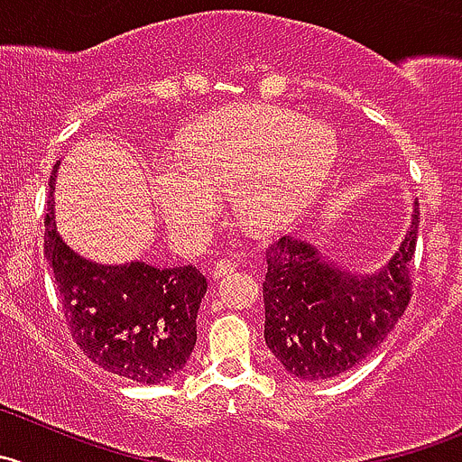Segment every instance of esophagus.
Returning <instances> with one entry per match:
<instances>
[{
	"instance_id": "1",
	"label": "esophagus",
	"mask_w": 462,
	"mask_h": 462,
	"mask_svg": "<svg viewBox=\"0 0 462 462\" xmlns=\"http://www.w3.org/2000/svg\"><path fill=\"white\" fill-rule=\"evenodd\" d=\"M236 270H238V263H236L234 258H222V261H219L217 265L213 267V276H215V279H219V276L234 274Z\"/></svg>"
}]
</instances>
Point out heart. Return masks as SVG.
Returning a JSON list of instances; mask_svg holds the SVG:
<instances>
[{"instance_id": "obj_1", "label": "heart", "mask_w": 462, "mask_h": 462, "mask_svg": "<svg viewBox=\"0 0 462 462\" xmlns=\"http://www.w3.org/2000/svg\"><path fill=\"white\" fill-rule=\"evenodd\" d=\"M337 161L328 126L270 104L219 108L186 131L174 161L149 174L156 208L183 240L204 238L231 195L245 224L292 222L322 192Z\"/></svg>"}]
</instances>
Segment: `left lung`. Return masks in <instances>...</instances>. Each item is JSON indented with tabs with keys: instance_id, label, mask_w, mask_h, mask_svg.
I'll list each match as a JSON object with an SVG mask.
<instances>
[{
	"instance_id": "left-lung-1",
	"label": "left lung",
	"mask_w": 462,
	"mask_h": 462,
	"mask_svg": "<svg viewBox=\"0 0 462 462\" xmlns=\"http://www.w3.org/2000/svg\"><path fill=\"white\" fill-rule=\"evenodd\" d=\"M420 210L399 252L376 274H349L301 240L267 249L265 342L297 379L324 381L367 358L402 319L412 297L411 263Z\"/></svg>"
}]
</instances>
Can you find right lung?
Listing matches in <instances>:
<instances>
[{"mask_svg":"<svg viewBox=\"0 0 462 462\" xmlns=\"http://www.w3.org/2000/svg\"><path fill=\"white\" fill-rule=\"evenodd\" d=\"M59 162L51 172L50 188ZM45 256L54 272L65 324L79 349L104 370L138 383H165L186 367L197 342L206 276L197 267L147 263L97 265L56 231L47 201Z\"/></svg>","mask_w":462,"mask_h":462,"instance_id":"1","label":"right lung"}]
</instances>
